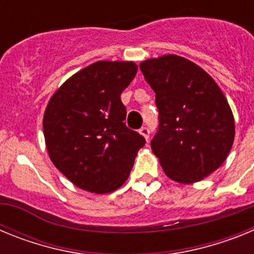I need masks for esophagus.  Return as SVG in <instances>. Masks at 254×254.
Listing matches in <instances>:
<instances>
[{
  "label": "esophagus",
  "instance_id": "34e87169",
  "mask_svg": "<svg viewBox=\"0 0 254 254\" xmlns=\"http://www.w3.org/2000/svg\"><path fill=\"white\" fill-rule=\"evenodd\" d=\"M140 133L142 134L143 137L146 138L147 141H149V136H150V129H149V127H146V126H143V127H141Z\"/></svg>",
  "mask_w": 254,
  "mask_h": 254
}]
</instances>
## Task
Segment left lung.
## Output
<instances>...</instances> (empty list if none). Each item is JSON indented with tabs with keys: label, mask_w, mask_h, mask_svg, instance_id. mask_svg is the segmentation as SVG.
I'll use <instances>...</instances> for the list:
<instances>
[{
	"label": "left lung",
	"mask_w": 254,
	"mask_h": 254,
	"mask_svg": "<svg viewBox=\"0 0 254 254\" xmlns=\"http://www.w3.org/2000/svg\"><path fill=\"white\" fill-rule=\"evenodd\" d=\"M140 69L159 111L152 151L170 179L201 181L225 161L234 141V118L223 91L201 67L179 56L147 60Z\"/></svg>",
	"instance_id": "1"
}]
</instances>
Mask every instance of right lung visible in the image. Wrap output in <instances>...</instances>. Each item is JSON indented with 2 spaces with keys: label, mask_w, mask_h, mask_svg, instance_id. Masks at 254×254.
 <instances>
[{
  "label": "right lung",
  "mask_w": 254,
  "mask_h": 254,
  "mask_svg": "<svg viewBox=\"0 0 254 254\" xmlns=\"http://www.w3.org/2000/svg\"><path fill=\"white\" fill-rule=\"evenodd\" d=\"M137 72L133 62L98 61L69 77L47 105L49 158L81 190L109 193L127 181L145 138L126 126L121 94Z\"/></svg>",
  "instance_id": "right-lung-1"
}]
</instances>
